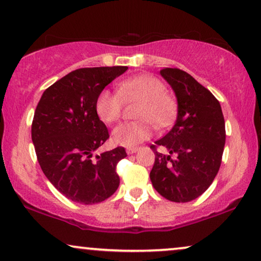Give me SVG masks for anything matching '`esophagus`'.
<instances>
[{
    "mask_svg": "<svg viewBox=\"0 0 261 261\" xmlns=\"http://www.w3.org/2000/svg\"><path fill=\"white\" fill-rule=\"evenodd\" d=\"M138 147H131V148H126V152L128 155L130 154H135V152H137L138 151Z\"/></svg>",
    "mask_w": 261,
    "mask_h": 261,
    "instance_id": "esophagus-1",
    "label": "esophagus"
}]
</instances>
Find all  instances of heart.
Instances as JSON below:
<instances>
[{"label":"heart","instance_id":"b5f03b06","mask_svg":"<svg viewBox=\"0 0 261 261\" xmlns=\"http://www.w3.org/2000/svg\"><path fill=\"white\" fill-rule=\"evenodd\" d=\"M123 99L141 100L136 111L135 121H126L114 127L112 141L121 147H135L151 136L154 122L163 127L174 119L175 100L166 92L161 80L152 75H138L121 81L118 93L102 89L96 96L95 112L103 123L111 124L120 117Z\"/></svg>","mask_w":261,"mask_h":261}]
</instances>
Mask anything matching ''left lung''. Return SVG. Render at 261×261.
<instances>
[{"label": "left lung", "mask_w": 261, "mask_h": 261, "mask_svg": "<svg viewBox=\"0 0 261 261\" xmlns=\"http://www.w3.org/2000/svg\"><path fill=\"white\" fill-rule=\"evenodd\" d=\"M160 74L174 90L178 116L172 130L150 147L155 151L150 180L166 199L186 203L205 192L217 175L225 143L224 118L213 93L186 71L165 68ZM158 146L170 155L159 153Z\"/></svg>", "instance_id": "8db88e82"}]
</instances>
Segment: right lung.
Wrapping results in <instances>:
<instances>
[{
  "label": "right lung",
  "mask_w": 261,
  "mask_h": 261,
  "mask_svg": "<svg viewBox=\"0 0 261 261\" xmlns=\"http://www.w3.org/2000/svg\"><path fill=\"white\" fill-rule=\"evenodd\" d=\"M127 67L82 68L48 87L34 112L32 141L41 171L68 199L96 204L119 186L123 147L95 155L110 137L95 112L96 96Z\"/></svg>",
  "instance_id": "add662e5"
}]
</instances>
